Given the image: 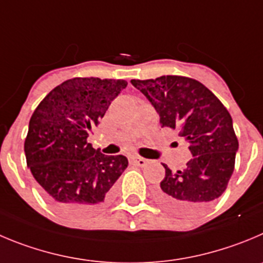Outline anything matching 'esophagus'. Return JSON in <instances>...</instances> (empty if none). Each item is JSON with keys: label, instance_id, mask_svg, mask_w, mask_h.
Segmentation results:
<instances>
[{"label": "esophagus", "instance_id": "esophagus-1", "mask_svg": "<svg viewBox=\"0 0 263 263\" xmlns=\"http://www.w3.org/2000/svg\"><path fill=\"white\" fill-rule=\"evenodd\" d=\"M132 162L136 166H140V167H144V166L148 165V159L143 158V157H132Z\"/></svg>", "mask_w": 263, "mask_h": 263}]
</instances>
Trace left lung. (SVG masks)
<instances>
[{"label":"left lung","instance_id":"left-lung-1","mask_svg":"<svg viewBox=\"0 0 263 263\" xmlns=\"http://www.w3.org/2000/svg\"><path fill=\"white\" fill-rule=\"evenodd\" d=\"M159 115L161 127L178 129L193 158L184 170L171 173L157 190L166 209L190 215L206 209L222 196L235 168L239 141L232 118L219 98L202 83L187 76L132 79Z\"/></svg>","mask_w":263,"mask_h":263}]
</instances>
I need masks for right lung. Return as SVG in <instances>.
Masks as SVG:
<instances>
[{"label": "right lung", "mask_w": 263, "mask_h": 263, "mask_svg": "<svg viewBox=\"0 0 263 263\" xmlns=\"http://www.w3.org/2000/svg\"><path fill=\"white\" fill-rule=\"evenodd\" d=\"M126 87V80L73 78L51 89L32 114L24 141L27 166L62 214L97 212L128 166L124 156H105L87 140Z\"/></svg>", "instance_id": "add662e5"}]
</instances>
